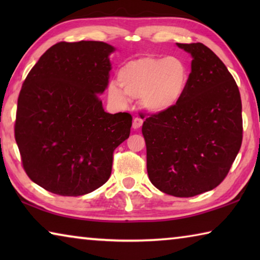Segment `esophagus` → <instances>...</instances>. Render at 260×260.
<instances>
[{"instance_id":"esophagus-1","label":"esophagus","mask_w":260,"mask_h":260,"mask_svg":"<svg viewBox=\"0 0 260 260\" xmlns=\"http://www.w3.org/2000/svg\"><path fill=\"white\" fill-rule=\"evenodd\" d=\"M142 119H141V118H134L133 119V128L134 129H139V128H141V126H142Z\"/></svg>"}]
</instances>
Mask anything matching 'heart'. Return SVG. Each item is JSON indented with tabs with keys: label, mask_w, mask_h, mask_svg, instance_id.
<instances>
[{
	"label": "heart",
	"mask_w": 260,
	"mask_h": 260,
	"mask_svg": "<svg viewBox=\"0 0 260 260\" xmlns=\"http://www.w3.org/2000/svg\"><path fill=\"white\" fill-rule=\"evenodd\" d=\"M118 85L110 83L109 98L120 104L126 95L140 99L151 113L170 111L181 102L189 86V70L178 57L144 56L126 61L118 71Z\"/></svg>",
	"instance_id": "b5f03b06"
}]
</instances>
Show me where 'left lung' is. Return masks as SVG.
<instances>
[{
    "label": "left lung",
    "instance_id": "obj_1",
    "mask_svg": "<svg viewBox=\"0 0 260 260\" xmlns=\"http://www.w3.org/2000/svg\"><path fill=\"white\" fill-rule=\"evenodd\" d=\"M192 57L189 86L177 107L143 122L151 183L175 197L212 190L242 144V103L234 78L203 43H177Z\"/></svg>",
    "mask_w": 260,
    "mask_h": 260
}]
</instances>
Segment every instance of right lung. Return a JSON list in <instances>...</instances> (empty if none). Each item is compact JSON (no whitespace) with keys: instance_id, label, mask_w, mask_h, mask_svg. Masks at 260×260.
<instances>
[{"instance_id":"1","label":"right lung","mask_w":260,"mask_h":260,"mask_svg":"<svg viewBox=\"0 0 260 260\" xmlns=\"http://www.w3.org/2000/svg\"><path fill=\"white\" fill-rule=\"evenodd\" d=\"M114 47L59 42L21 87L15 138L29 179L60 196H81L108 181L113 151L128 139L132 116L104 111Z\"/></svg>"}]
</instances>
